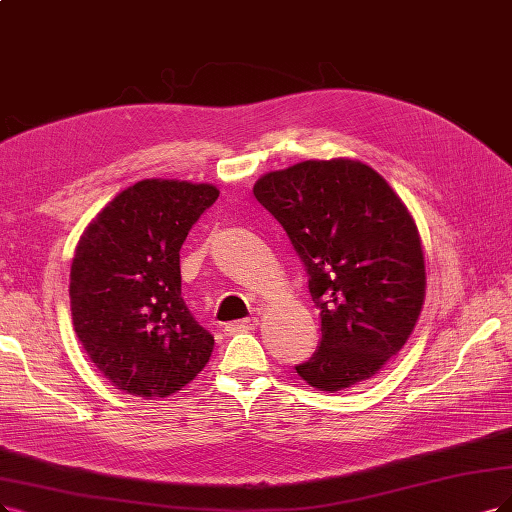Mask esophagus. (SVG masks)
Here are the masks:
<instances>
[{
	"instance_id": "1",
	"label": "esophagus",
	"mask_w": 512,
	"mask_h": 512,
	"mask_svg": "<svg viewBox=\"0 0 512 512\" xmlns=\"http://www.w3.org/2000/svg\"><path fill=\"white\" fill-rule=\"evenodd\" d=\"M257 327V320L255 318H244V320H234V323L225 325V331L234 335V333H249Z\"/></svg>"
}]
</instances>
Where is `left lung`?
<instances>
[{
  "label": "left lung",
  "instance_id": "1",
  "mask_svg": "<svg viewBox=\"0 0 512 512\" xmlns=\"http://www.w3.org/2000/svg\"><path fill=\"white\" fill-rule=\"evenodd\" d=\"M253 194L304 263L320 342L295 371L346 390L401 352L424 304V253L411 215L363 162L308 160L261 177Z\"/></svg>",
  "mask_w": 512,
  "mask_h": 512
}]
</instances>
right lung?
Here are the masks:
<instances>
[{
    "mask_svg": "<svg viewBox=\"0 0 512 512\" xmlns=\"http://www.w3.org/2000/svg\"><path fill=\"white\" fill-rule=\"evenodd\" d=\"M217 198L204 183L139 181L103 208L75 249L73 329L118 390L164 399L211 358L215 337L181 297L179 251Z\"/></svg>",
    "mask_w": 512,
    "mask_h": 512,
    "instance_id": "add662e5",
    "label": "right lung"
}]
</instances>
